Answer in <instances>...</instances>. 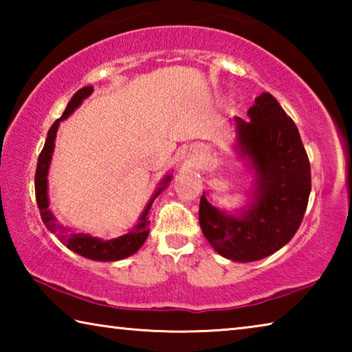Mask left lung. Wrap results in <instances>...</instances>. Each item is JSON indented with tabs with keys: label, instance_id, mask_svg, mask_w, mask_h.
<instances>
[{
	"label": "left lung",
	"instance_id": "left-lung-1",
	"mask_svg": "<svg viewBox=\"0 0 352 352\" xmlns=\"http://www.w3.org/2000/svg\"><path fill=\"white\" fill-rule=\"evenodd\" d=\"M233 118L234 151L253 170L245 206H214L204 190L199 220L208 242L226 259L253 262L283 248L300 228L311 194V164L295 122L270 93Z\"/></svg>",
	"mask_w": 352,
	"mask_h": 352
}]
</instances>
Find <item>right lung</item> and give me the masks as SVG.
<instances>
[{"label":"right lung","mask_w":352,"mask_h":352,"mask_svg":"<svg viewBox=\"0 0 352 352\" xmlns=\"http://www.w3.org/2000/svg\"><path fill=\"white\" fill-rule=\"evenodd\" d=\"M93 91L94 90L91 85L80 88V90L71 98L67 109L63 111V115L52 124L50 132H47L45 147L38 157L37 172H35V197H37L40 216L45 226L52 234H56L58 237V241H60L63 245H67V248H69L71 252L80 254L83 258L100 262H113L135 254L141 248L142 243L146 242L148 236V223H151V220H148V214L151 212L148 211H151L153 200L158 197L160 192L168 188L169 182L172 180V174H168L162 182H160L158 188L155 189L151 200L147 201L144 211L141 212L138 222H136V225L132 226L127 233H124L121 236L113 237V239H102V237H96L88 233H74V231L65 228L63 225L57 222L56 216L50 210V197H47V174H50L52 153H54L56 135L60 122L65 121V119H68V116L76 109H79L80 104L90 96Z\"/></svg>","instance_id":"obj_1"}]
</instances>
